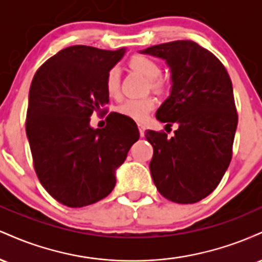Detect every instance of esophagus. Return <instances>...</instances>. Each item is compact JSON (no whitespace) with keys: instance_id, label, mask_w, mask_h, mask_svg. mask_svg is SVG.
I'll return each mask as SVG.
<instances>
[{"instance_id":"1","label":"esophagus","mask_w":262,"mask_h":262,"mask_svg":"<svg viewBox=\"0 0 262 262\" xmlns=\"http://www.w3.org/2000/svg\"><path fill=\"white\" fill-rule=\"evenodd\" d=\"M138 128H139L140 137H144V134H145V127L143 124H138Z\"/></svg>"}]
</instances>
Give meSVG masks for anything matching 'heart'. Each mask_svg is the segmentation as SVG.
I'll return each mask as SVG.
<instances>
[{
    "mask_svg": "<svg viewBox=\"0 0 262 262\" xmlns=\"http://www.w3.org/2000/svg\"><path fill=\"white\" fill-rule=\"evenodd\" d=\"M132 70L137 71L149 80L150 89L155 92H161L162 81L158 79L161 74V68L158 62L144 55H134L129 60ZM104 86L110 97L117 98L121 93V71L118 68L110 69L104 80ZM155 108V100L152 97L129 98L122 102L117 107V113L133 119L137 122H144L149 117L150 112Z\"/></svg>",
    "mask_w": 262,
    "mask_h": 262,
    "instance_id": "obj_1",
    "label": "heart"
}]
</instances>
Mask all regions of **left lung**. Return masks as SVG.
Here are the masks:
<instances>
[{
  "label": "left lung",
  "mask_w": 262,
  "mask_h": 262,
  "mask_svg": "<svg viewBox=\"0 0 262 262\" xmlns=\"http://www.w3.org/2000/svg\"><path fill=\"white\" fill-rule=\"evenodd\" d=\"M140 53L164 59L171 92L156 118L179 124L175 135L146 130L154 148L150 172L165 198L188 204L214 191L229 166L237 125L231 80L209 50L192 40L154 45Z\"/></svg>",
  "instance_id": "1"
}]
</instances>
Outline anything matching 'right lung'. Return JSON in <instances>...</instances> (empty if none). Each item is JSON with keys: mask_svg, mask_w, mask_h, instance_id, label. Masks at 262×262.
Wrapping results in <instances>:
<instances>
[{"mask_svg": "<svg viewBox=\"0 0 262 262\" xmlns=\"http://www.w3.org/2000/svg\"><path fill=\"white\" fill-rule=\"evenodd\" d=\"M124 53L73 45L33 77L26 119L33 164L43 187L64 206L80 208L107 197L116 170L139 139L133 119L116 112L104 128L90 125L93 112H106V75Z\"/></svg>", "mask_w": 262, "mask_h": 262, "instance_id": "add662e5", "label": "right lung"}]
</instances>
